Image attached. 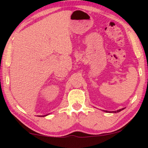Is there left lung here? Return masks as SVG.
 I'll use <instances>...</instances> for the list:
<instances>
[{
	"instance_id": "obj_1",
	"label": "left lung",
	"mask_w": 148,
	"mask_h": 148,
	"mask_svg": "<svg viewBox=\"0 0 148 148\" xmlns=\"http://www.w3.org/2000/svg\"><path fill=\"white\" fill-rule=\"evenodd\" d=\"M123 109H125V108H121V109H119V110H118V111H111V113H118V112H120V111H121L122 110H123ZM105 112H107V113H108V112H109V111H104ZM110 113H111V111H110Z\"/></svg>"
}]
</instances>
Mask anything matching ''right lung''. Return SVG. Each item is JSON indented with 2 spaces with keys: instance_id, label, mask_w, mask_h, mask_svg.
I'll return each mask as SVG.
<instances>
[{
  "instance_id": "right-lung-1",
  "label": "right lung",
  "mask_w": 148,
  "mask_h": 148,
  "mask_svg": "<svg viewBox=\"0 0 148 148\" xmlns=\"http://www.w3.org/2000/svg\"><path fill=\"white\" fill-rule=\"evenodd\" d=\"M47 115H43V116H41V117H44V116H47Z\"/></svg>"
}]
</instances>
